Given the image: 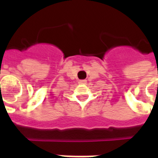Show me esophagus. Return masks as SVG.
Returning <instances> with one entry per match:
<instances>
[{
    "label": "esophagus",
    "mask_w": 158,
    "mask_h": 158,
    "mask_svg": "<svg viewBox=\"0 0 158 158\" xmlns=\"http://www.w3.org/2000/svg\"><path fill=\"white\" fill-rule=\"evenodd\" d=\"M86 82H87V81H86L85 79H83V80H79V84H81V85H84V84H86Z\"/></svg>",
    "instance_id": "34e87169"
}]
</instances>
